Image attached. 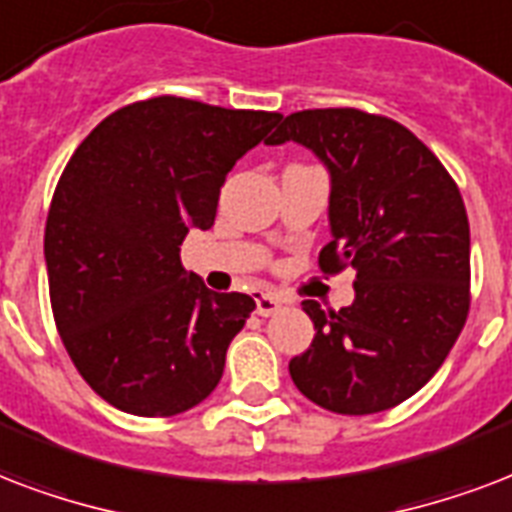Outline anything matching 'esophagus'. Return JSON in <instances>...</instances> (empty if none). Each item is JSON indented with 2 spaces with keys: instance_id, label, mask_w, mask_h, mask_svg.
<instances>
[{
  "instance_id": "1",
  "label": "esophagus",
  "mask_w": 512,
  "mask_h": 512,
  "mask_svg": "<svg viewBox=\"0 0 512 512\" xmlns=\"http://www.w3.org/2000/svg\"><path fill=\"white\" fill-rule=\"evenodd\" d=\"M285 301L280 299V296H275V293H259L256 296V312H259L261 318H269V315H275V312L283 310Z\"/></svg>"
}]
</instances>
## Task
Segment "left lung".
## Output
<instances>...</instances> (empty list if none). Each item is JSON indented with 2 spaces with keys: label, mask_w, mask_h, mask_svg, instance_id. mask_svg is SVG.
I'll return each instance as SVG.
<instances>
[{
  "label": "left lung",
  "mask_w": 512,
  "mask_h": 512,
  "mask_svg": "<svg viewBox=\"0 0 512 512\" xmlns=\"http://www.w3.org/2000/svg\"><path fill=\"white\" fill-rule=\"evenodd\" d=\"M296 141L331 170V232L320 269L352 267L355 301L301 307L310 350L291 358L293 384L334 414H376L422 390L470 312V224L457 181L400 122L360 109L293 112L267 138Z\"/></svg>",
  "instance_id": "8db88e82"
}]
</instances>
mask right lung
Returning <instances> with one entry per match:
<instances>
[{
	"label": "right lung",
	"mask_w": 512,
	"mask_h": 512,
	"mask_svg": "<svg viewBox=\"0 0 512 512\" xmlns=\"http://www.w3.org/2000/svg\"><path fill=\"white\" fill-rule=\"evenodd\" d=\"M277 112L157 95L117 109L74 149L45 224L55 328L106 403L173 417L216 390L227 347L256 310L181 267L189 229H211L235 162Z\"/></svg>",
	"instance_id": "add662e5"
}]
</instances>
